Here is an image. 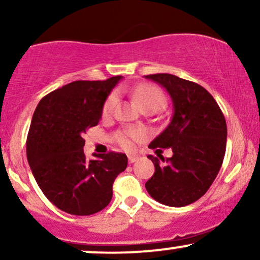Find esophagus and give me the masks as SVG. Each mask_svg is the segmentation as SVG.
<instances>
[{
    "label": "esophagus",
    "mask_w": 260,
    "mask_h": 260,
    "mask_svg": "<svg viewBox=\"0 0 260 260\" xmlns=\"http://www.w3.org/2000/svg\"><path fill=\"white\" fill-rule=\"evenodd\" d=\"M139 159V155H137V154H131V155H128V161H129V164H133V162H136L137 160Z\"/></svg>",
    "instance_id": "34e87169"
}]
</instances>
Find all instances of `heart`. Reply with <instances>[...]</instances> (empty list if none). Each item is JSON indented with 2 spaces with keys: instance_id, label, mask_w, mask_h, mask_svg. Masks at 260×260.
I'll list each match as a JSON object with an SVG mask.
<instances>
[{
  "instance_id": "b5f03b06",
  "label": "heart",
  "mask_w": 260,
  "mask_h": 260,
  "mask_svg": "<svg viewBox=\"0 0 260 260\" xmlns=\"http://www.w3.org/2000/svg\"><path fill=\"white\" fill-rule=\"evenodd\" d=\"M134 98H136L137 103L139 104L144 111H149V110H159L162 109L166 105V96L161 89L157 86L151 84H143L137 86L133 91ZM118 103V95L117 92H111L107 98L105 104L103 107V115L110 116L115 111L116 106ZM145 137V132L143 129H137V128H132V129L122 131L117 134L118 143L124 148L132 147L133 140H142Z\"/></svg>"
}]
</instances>
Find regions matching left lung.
I'll use <instances>...</instances> for the list:
<instances>
[{
	"label": "left lung",
	"mask_w": 260,
	"mask_h": 260,
	"mask_svg": "<svg viewBox=\"0 0 260 260\" xmlns=\"http://www.w3.org/2000/svg\"><path fill=\"white\" fill-rule=\"evenodd\" d=\"M168 90L174 104L171 122L149 144L150 149L171 148L169 159L149 155L155 172L145 183L156 202L186 207L207 193L219 174L226 151L228 127L211 94L194 82L174 74L144 76Z\"/></svg>",
	"instance_id": "1"
}]
</instances>
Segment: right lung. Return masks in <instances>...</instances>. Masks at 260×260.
I'll use <instances>...</instances> for the list:
<instances>
[{"mask_svg":"<svg viewBox=\"0 0 260 260\" xmlns=\"http://www.w3.org/2000/svg\"><path fill=\"white\" fill-rule=\"evenodd\" d=\"M121 76L76 80L40 100L26 138V157L38 186L55 207L92 215L109 205L115 178L127 168L126 154L110 151L86 160L83 138L99 123L106 98Z\"/></svg>","mask_w":260,"mask_h":260,"instance_id":"obj_1","label":"right lung"}]
</instances>
